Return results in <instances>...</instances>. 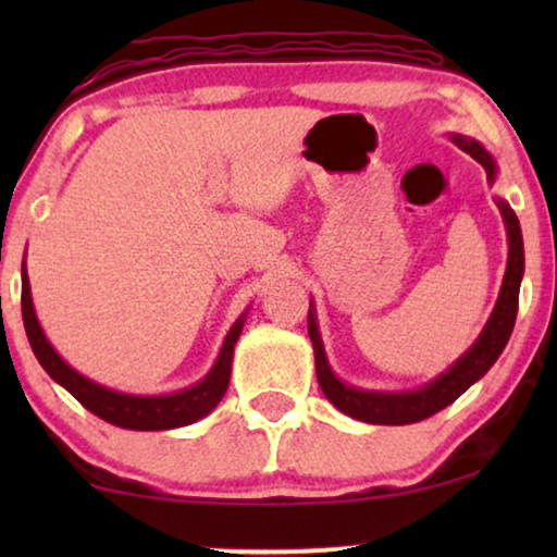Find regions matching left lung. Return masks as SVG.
Segmentation results:
<instances>
[{"instance_id":"left-lung-1","label":"left lung","mask_w":557,"mask_h":557,"mask_svg":"<svg viewBox=\"0 0 557 557\" xmlns=\"http://www.w3.org/2000/svg\"><path fill=\"white\" fill-rule=\"evenodd\" d=\"M454 141L459 144L463 151H469L479 164L484 166L486 180H494V162L486 151L479 147L476 141L463 139V136H454ZM505 218L507 235H509V258H507V273L502 281V292L494 307V314L486 322L482 337L476 339V345L454 364L451 370L444 372L438 380H433L431 385L421 387L413 393H368V391H355V387L342 385L337 377L332 375L330 364H326L322 339H319L314 314L309 309V337L314 345L317 357V380L322 393L337 406L342 413L357 418L364 423H380V425H406L418 423L423 418H429L438 410L459 398L469 385H474L486 370L497 362V357L505 349L509 334H512L515 319H517V304H520V281L524 271V250H522V233H520V220H517L515 210L507 202H497Z\"/></svg>"}]
</instances>
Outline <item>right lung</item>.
<instances>
[{"mask_svg": "<svg viewBox=\"0 0 557 557\" xmlns=\"http://www.w3.org/2000/svg\"><path fill=\"white\" fill-rule=\"evenodd\" d=\"M22 322H25V332L29 339V347L45 372L65 387L83 408H88L90 413L103 418L106 423L121 425V429L132 431H166V429H180V425H189L200 421L202 416H208L212 408L218 406L231 383V364H233V347L240 337L243 319L233 324L231 334L225 337V345L220 349V357L215 368L202 383H197L189 391L174 393V395H159V398H139V395H124L113 393L109 387H101L90 383L88 377H83L73 368L60 360V355L50 347V342L45 339V334L37 324L33 299H29V284L27 273L22 269Z\"/></svg>", "mask_w": 557, "mask_h": 557, "instance_id": "obj_1", "label": "right lung"}]
</instances>
